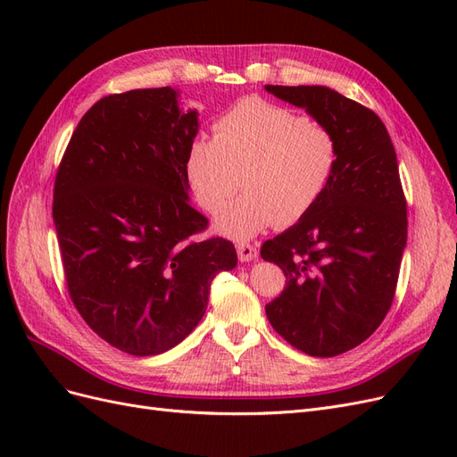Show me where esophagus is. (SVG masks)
<instances>
[{"label":"esophagus","mask_w":457,"mask_h":457,"mask_svg":"<svg viewBox=\"0 0 457 457\" xmlns=\"http://www.w3.org/2000/svg\"><path fill=\"white\" fill-rule=\"evenodd\" d=\"M237 252H238L240 261H253L257 257V247L253 244H247V242H240L237 245Z\"/></svg>","instance_id":"obj_1"}]
</instances>
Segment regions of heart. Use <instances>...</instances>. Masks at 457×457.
I'll list each match as a JSON object with an SVG mask.
<instances>
[{"instance_id":"obj_1","label":"heart","mask_w":457,"mask_h":457,"mask_svg":"<svg viewBox=\"0 0 457 457\" xmlns=\"http://www.w3.org/2000/svg\"><path fill=\"white\" fill-rule=\"evenodd\" d=\"M339 165V141L322 123L257 96L242 99L213 123V139L188 146L187 179L205 213L234 240L289 227L320 202Z\"/></svg>"}]
</instances>
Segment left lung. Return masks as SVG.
Masks as SVG:
<instances>
[{
  "label": "left lung",
  "instance_id": "1",
  "mask_svg": "<svg viewBox=\"0 0 457 457\" xmlns=\"http://www.w3.org/2000/svg\"><path fill=\"white\" fill-rule=\"evenodd\" d=\"M336 133L339 165L312 210L261 247L286 276L265 307L292 347L337 356L358 347L389 312L408 238L396 152L373 110L324 86H267Z\"/></svg>",
  "mask_w": 457,
  "mask_h": 457
}]
</instances>
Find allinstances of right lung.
Returning a JSON list of instances; mask_svg holds the SVG:
<instances>
[{"mask_svg":"<svg viewBox=\"0 0 457 457\" xmlns=\"http://www.w3.org/2000/svg\"><path fill=\"white\" fill-rule=\"evenodd\" d=\"M171 87L103 96L79 120L54 177L53 220L74 307L112 347L150 356L198 326L212 280L237 267L225 238L192 237L188 202L196 110Z\"/></svg>","mask_w":457,"mask_h":457,"instance_id":"obj_1","label":"right lung"}]
</instances>
